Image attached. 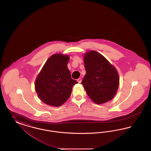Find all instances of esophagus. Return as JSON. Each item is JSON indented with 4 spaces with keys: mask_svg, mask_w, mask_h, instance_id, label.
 Returning a JSON list of instances; mask_svg holds the SVG:
<instances>
[{
    "mask_svg": "<svg viewBox=\"0 0 151 151\" xmlns=\"http://www.w3.org/2000/svg\"><path fill=\"white\" fill-rule=\"evenodd\" d=\"M78 81V83H81V81H82V80L81 78H79V79H78V80H77Z\"/></svg>",
    "mask_w": 151,
    "mask_h": 151,
    "instance_id": "34e87169",
    "label": "esophagus"
}]
</instances>
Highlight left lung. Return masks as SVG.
Masks as SVG:
<instances>
[{
	"instance_id": "left-lung-1",
	"label": "left lung",
	"mask_w": 151,
	"mask_h": 151,
	"mask_svg": "<svg viewBox=\"0 0 151 151\" xmlns=\"http://www.w3.org/2000/svg\"><path fill=\"white\" fill-rule=\"evenodd\" d=\"M86 74L82 80L86 93L97 104L112 100L117 92L119 78L116 69L108 60L96 51L84 54Z\"/></svg>"
}]
</instances>
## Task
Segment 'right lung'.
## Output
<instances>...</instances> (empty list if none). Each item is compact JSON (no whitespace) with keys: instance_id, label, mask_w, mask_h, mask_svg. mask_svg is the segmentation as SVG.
Returning <instances> with one entry per match:
<instances>
[{"instance_id":"1","label":"right lung","mask_w":151,"mask_h":151,"mask_svg":"<svg viewBox=\"0 0 151 151\" xmlns=\"http://www.w3.org/2000/svg\"><path fill=\"white\" fill-rule=\"evenodd\" d=\"M68 55L55 54L43 65L35 81V90L38 97L51 106H60L68 99L73 86L78 83L71 78L67 64Z\"/></svg>"}]
</instances>
